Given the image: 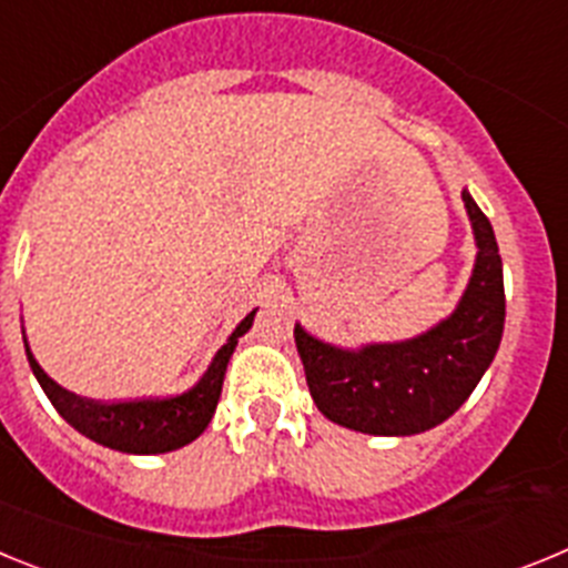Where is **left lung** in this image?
<instances>
[{"label":"left lung","instance_id":"obj_1","mask_svg":"<svg viewBox=\"0 0 568 568\" xmlns=\"http://www.w3.org/2000/svg\"><path fill=\"white\" fill-rule=\"evenodd\" d=\"M478 261L458 310L438 327L400 344L346 353L295 327L315 406L333 424L369 435H415L444 424L478 386L500 346L506 318L498 241L464 190Z\"/></svg>","mask_w":568,"mask_h":568}]
</instances>
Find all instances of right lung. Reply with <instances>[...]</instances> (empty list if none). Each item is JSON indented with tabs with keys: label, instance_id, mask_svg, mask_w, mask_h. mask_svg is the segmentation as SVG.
Masks as SVG:
<instances>
[{
	"label": "right lung",
	"instance_id": "obj_1",
	"mask_svg": "<svg viewBox=\"0 0 568 568\" xmlns=\"http://www.w3.org/2000/svg\"><path fill=\"white\" fill-rule=\"evenodd\" d=\"M253 313L241 321L235 333L230 335L227 344L215 353L213 364L204 373V378L187 393L173 395V398H139V400H93L73 395L68 389L50 381L44 375L37 358L30 355V369L42 384L44 395L50 404L57 406V413L68 420L73 429L84 438L97 440V444L119 449L130 455H155V453H173L179 446L190 444L207 429L213 418L219 398H222L224 373H227V361L233 355L235 344L250 327H253Z\"/></svg>",
	"mask_w": 568,
	"mask_h": 568
}]
</instances>
